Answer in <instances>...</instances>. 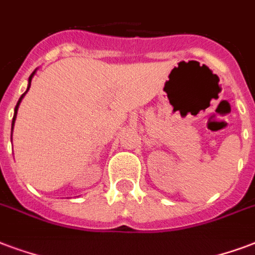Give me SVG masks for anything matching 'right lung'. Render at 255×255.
I'll use <instances>...</instances> for the list:
<instances>
[{
	"label": "right lung",
	"instance_id": "right-lung-1",
	"mask_svg": "<svg viewBox=\"0 0 255 255\" xmlns=\"http://www.w3.org/2000/svg\"><path fill=\"white\" fill-rule=\"evenodd\" d=\"M34 74H36V70H34L33 72H32V74H30L29 79H28V87H26V91H25V93H24V94H22V95H21L20 99H18V102H17L16 107H14V116H13V120H11V131H13V128H14V122H16L17 112H18V106H20V103H21V101H22V98H24V95H25V94L28 93V90H29V87H30V82H32V78H33Z\"/></svg>",
	"mask_w": 255,
	"mask_h": 255
}]
</instances>
